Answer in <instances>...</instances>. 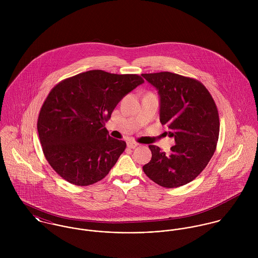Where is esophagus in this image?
<instances>
[{
	"mask_svg": "<svg viewBox=\"0 0 258 258\" xmlns=\"http://www.w3.org/2000/svg\"><path fill=\"white\" fill-rule=\"evenodd\" d=\"M138 145H139V144H137V143H135V142H133V141L127 142V147L130 148V149H135V148L138 147Z\"/></svg>",
	"mask_w": 258,
	"mask_h": 258,
	"instance_id": "1",
	"label": "esophagus"
}]
</instances>
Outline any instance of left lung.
<instances>
[{
  "instance_id": "8db88e82",
  "label": "left lung",
  "mask_w": 258,
  "mask_h": 258,
  "mask_svg": "<svg viewBox=\"0 0 258 258\" xmlns=\"http://www.w3.org/2000/svg\"><path fill=\"white\" fill-rule=\"evenodd\" d=\"M160 96V121L176 145L167 155L150 145L151 161L143 171L153 182L178 187L195 180L212 159L219 140L217 105L203 83L169 72L144 74Z\"/></svg>"
}]
</instances>
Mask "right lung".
<instances>
[{"label":"right lung","mask_w":258,"mask_h":258,"mask_svg":"<svg viewBox=\"0 0 258 258\" xmlns=\"http://www.w3.org/2000/svg\"><path fill=\"white\" fill-rule=\"evenodd\" d=\"M142 83L137 74L95 70L51 89L38 115L37 132L45 159L62 179L89 185L107 176L126 143L109 136L105 122L120 100Z\"/></svg>","instance_id":"1"}]
</instances>
